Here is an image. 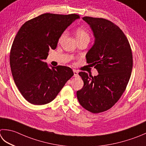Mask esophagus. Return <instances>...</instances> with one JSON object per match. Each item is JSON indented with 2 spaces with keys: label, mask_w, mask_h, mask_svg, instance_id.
I'll return each instance as SVG.
<instances>
[{
  "label": "esophagus",
  "mask_w": 146,
  "mask_h": 146,
  "mask_svg": "<svg viewBox=\"0 0 146 146\" xmlns=\"http://www.w3.org/2000/svg\"><path fill=\"white\" fill-rule=\"evenodd\" d=\"M73 73H74V76L75 77H77L78 76V71L76 70H73Z\"/></svg>",
  "instance_id": "34e87169"
}]
</instances>
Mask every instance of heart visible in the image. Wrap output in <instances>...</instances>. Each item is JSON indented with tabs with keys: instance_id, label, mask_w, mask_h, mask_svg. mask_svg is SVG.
<instances>
[{
	"instance_id": "obj_1",
	"label": "heart",
	"mask_w": 146,
	"mask_h": 146,
	"mask_svg": "<svg viewBox=\"0 0 146 146\" xmlns=\"http://www.w3.org/2000/svg\"><path fill=\"white\" fill-rule=\"evenodd\" d=\"M66 32L62 33V34L59 38V41H61L66 36ZM75 35H76L77 40L78 41L82 40H89L90 39L89 34H88V33L87 32V31L84 29V28H77L75 31Z\"/></svg>"
}]
</instances>
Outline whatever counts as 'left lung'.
Wrapping results in <instances>:
<instances>
[{
	"mask_svg": "<svg viewBox=\"0 0 146 146\" xmlns=\"http://www.w3.org/2000/svg\"><path fill=\"white\" fill-rule=\"evenodd\" d=\"M82 19L95 38L86 54L87 62L94 66L99 74L93 77L80 72L84 85L76 96L83 108L99 113L113 107L124 92L132 70V53L126 36L113 23L88 16Z\"/></svg>",
	"mask_w": 146,
	"mask_h": 146,
	"instance_id": "left-lung-1",
	"label": "left lung"
}]
</instances>
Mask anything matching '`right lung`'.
Segmentation results:
<instances>
[{"label":"right lung","mask_w":146,"mask_h":146,"mask_svg":"<svg viewBox=\"0 0 146 146\" xmlns=\"http://www.w3.org/2000/svg\"><path fill=\"white\" fill-rule=\"evenodd\" d=\"M79 18L75 14L45 13L20 28L11 47L10 66L16 85L30 103H49L74 75L69 67L50 68L44 61L50 48L56 49L64 30Z\"/></svg>","instance_id":"right-lung-1"}]
</instances>
